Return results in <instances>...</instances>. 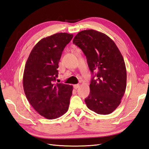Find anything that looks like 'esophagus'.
<instances>
[{
  "label": "esophagus",
  "instance_id": "esophagus-1",
  "mask_svg": "<svg viewBox=\"0 0 149 149\" xmlns=\"http://www.w3.org/2000/svg\"><path fill=\"white\" fill-rule=\"evenodd\" d=\"M73 87H74V88L75 89H77L79 87V84H74V85L73 86Z\"/></svg>",
  "mask_w": 149,
  "mask_h": 149
}]
</instances>
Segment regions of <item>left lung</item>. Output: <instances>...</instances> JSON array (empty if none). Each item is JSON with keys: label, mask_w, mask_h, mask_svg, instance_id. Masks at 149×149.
Instances as JSON below:
<instances>
[{"label": "left lung", "mask_w": 149, "mask_h": 149, "mask_svg": "<svg viewBox=\"0 0 149 149\" xmlns=\"http://www.w3.org/2000/svg\"><path fill=\"white\" fill-rule=\"evenodd\" d=\"M73 43L81 49L92 74L90 93L84 101L99 114H109L119 106L126 88L127 72L119 48L106 34L86 30L76 35Z\"/></svg>", "instance_id": "left-lung-1"}]
</instances>
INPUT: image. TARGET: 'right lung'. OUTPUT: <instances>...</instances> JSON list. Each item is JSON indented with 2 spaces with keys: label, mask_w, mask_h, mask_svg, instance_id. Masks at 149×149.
<instances>
[{
  "label": "right lung",
  "mask_w": 149,
  "mask_h": 149,
  "mask_svg": "<svg viewBox=\"0 0 149 149\" xmlns=\"http://www.w3.org/2000/svg\"><path fill=\"white\" fill-rule=\"evenodd\" d=\"M73 34L57 33L35 45L26 62L23 86L26 99L34 109L48 119L60 118L68 110L73 86L54 83L58 63Z\"/></svg>",
  "instance_id": "obj_1"
}]
</instances>
